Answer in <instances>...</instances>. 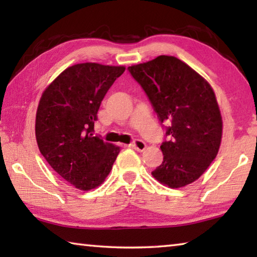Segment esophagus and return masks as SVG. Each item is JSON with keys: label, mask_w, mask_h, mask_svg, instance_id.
<instances>
[{"label": "esophagus", "mask_w": 257, "mask_h": 257, "mask_svg": "<svg viewBox=\"0 0 257 257\" xmlns=\"http://www.w3.org/2000/svg\"><path fill=\"white\" fill-rule=\"evenodd\" d=\"M130 146H132L133 149L140 151V152H143V151L146 149V144L143 141H135L134 143L130 144Z\"/></svg>", "instance_id": "34e87169"}]
</instances>
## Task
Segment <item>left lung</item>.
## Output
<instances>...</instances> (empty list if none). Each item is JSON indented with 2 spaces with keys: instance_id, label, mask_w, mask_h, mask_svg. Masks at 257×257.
Masks as SVG:
<instances>
[{
  "instance_id": "obj_1",
  "label": "left lung",
  "mask_w": 257,
  "mask_h": 257,
  "mask_svg": "<svg viewBox=\"0 0 257 257\" xmlns=\"http://www.w3.org/2000/svg\"><path fill=\"white\" fill-rule=\"evenodd\" d=\"M157 112L169 123L160 149L164 161L152 172L158 182L178 189L197 181L216 158L223 121L211 85L174 56L129 66Z\"/></svg>"
}]
</instances>
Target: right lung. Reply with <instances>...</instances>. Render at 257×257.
Returning <instances> with one entry per match:
<instances>
[{
    "instance_id": "obj_1",
    "label": "right lung",
    "mask_w": 257,
    "mask_h": 257,
    "mask_svg": "<svg viewBox=\"0 0 257 257\" xmlns=\"http://www.w3.org/2000/svg\"><path fill=\"white\" fill-rule=\"evenodd\" d=\"M124 66L97 63L67 67L41 96L35 119L39 150L77 190L96 189L112 169L119 146L93 136L101 100Z\"/></svg>"
}]
</instances>
